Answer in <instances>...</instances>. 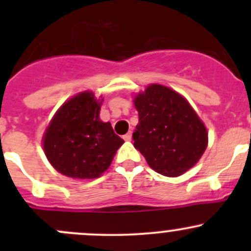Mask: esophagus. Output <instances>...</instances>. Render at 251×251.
Here are the masks:
<instances>
[{"label": "esophagus", "instance_id": "esophagus-1", "mask_svg": "<svg viewBox=\"0 0 251 251\" xmlns=\"http://www.w3.org/2000/svg\"><path fill=\"white\" fill-rule=\"evenodd\" d=\"M123 138H124V141L130 142L131 140H132V133H131V132H127V133H126V135H124V136H123Z\"/></svg>", "mask_w": 251, "mask_h": 251}]
</instances>
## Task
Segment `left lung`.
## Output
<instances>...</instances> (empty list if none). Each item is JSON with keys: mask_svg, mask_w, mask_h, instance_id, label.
<instances>
[{"mask_svg": "<svg viewBox=\"0 0 251 251\" xmlns=\"http://www.w3.org/2000/svg\"><path fill=\"white\" fill-rule=\"evenodd\" d=\"M133 103L138 111L133 146L154 171L176 177L198 163L206 149L207 132L186 98L153 83Z\"/></svg>", "mask_w": 251, "mask_h": 251, "instance_id": "8db88e82", "label": "left lung"}]
</instances>
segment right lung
<instances>
[{"instance_id": "obj_1", "label": "right lung", "mask_w": 251, "mask_h": 251, "mask_svg": "<svg viewBox=\"0 0 251 251\" xmlns=\"http://www.w3.org/2000/svg\"><path fill=\"white\" fill-rule=\"evenodd\" d=\"M102 100H96L92 92H81L53 116L44 136V149L58 173L91 179L110 166L124 140L115 135L110 123L100 121Z\"/></svg>"}]
</instances>
